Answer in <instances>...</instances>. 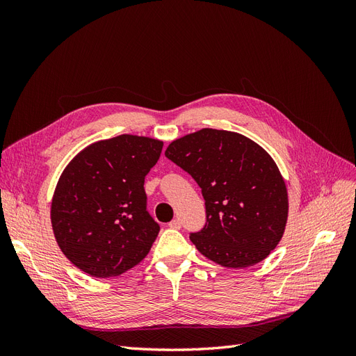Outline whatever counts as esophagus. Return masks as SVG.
I'll return each mask as SVG.
<instances>
[{
    "label": "esophagus",
    "mask_w": 356,
    "mask_h": 356,
    "mask_svg": "<svg viewBox=\"0 0 356 356\" xmlns=\"http://www.w3.org/2000/svg\"><path fill=\"white\" fill-rule=\"evenodd\" d=\"M169 227L170 229H174V230H179L181 229V221L179 220H172L169 224Z\"/></svg>",
    "instance_id": "obj_1"
}]
</instances>
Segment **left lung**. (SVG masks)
Instances as JSON below:
<instances>
[{"instance_id": "1", "label": "left lung", "mask_w": 356, "mask_h": 356, "mask_svg": "<svg viewBox=\"0 0 356 356\" xmlns=\"http://www.w3.org/2000/svg\"><path fill=\"white\" fill-rule=\"evenodd\" d=\"M165 156L202 188L207 224L190 236L202 255L222 267L246 268L281 242L288 191L263 147L238 132L204 127L172 141Z\"/></svg>"}]
</instances>
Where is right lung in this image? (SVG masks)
Returning a JSON list of instances; mask_svg holds the SVG:
<instances>
[{"label": "right lung", "mask_w": 356, "mask_h": 356, "mask_svg": "<svg viewBox=\"0 0 356 356\" xmlns=\"http://www.w3.org/2000/svg\"><path fill=\"white\" fill-rule=\"evenodd\" d=\"M163 141L118 135L96 141L62 170L50 221L68 260L93 277L118 276L141 263L159 234L149 217L144 179Z\"/></svg>", "instance_id": "right-lung-1"}]
</instances>
